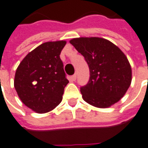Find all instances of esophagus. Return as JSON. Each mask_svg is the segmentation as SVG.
I'll use <instances>...</instances> for the list:
<instances>
[{
	"instance_id": "34e87169",
	"label": "esophagus",
	"mask_w": 148,
	"mask_h": 148,
	"mask_svg": "<svg viewBox=\"0 0 148 148\" xmlns=\"http://www.w3.org/2000/svg\"><path fill=\"white\" fill-rule=\"evenodd\" d=\"M76 78H77V75H76V74H74V75H72L71 77V81H75Z\"/></svg>"
}]
</instances>
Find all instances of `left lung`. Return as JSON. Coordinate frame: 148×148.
<instances>
[{
    "label": "left lung",
    "mask_w": 148,
    "mask_h": 148,
    "mask_svg": "<svg viewBox=\"0 0 148 148\" xmlns=\"http://www.w3.org/2000/svg\"><path fill=\"white\" fill-rule=\"evenodd\" d=\"M85 58L90 80L81 87L82 99L99 108H107L120 100L132 83V67L117 45L102 38H77L70 41Z\"/></svg>",
    "instance_id": "left-lung-1"
}]
</instances>
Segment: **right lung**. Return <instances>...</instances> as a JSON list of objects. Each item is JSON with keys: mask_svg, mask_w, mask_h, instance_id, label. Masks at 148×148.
Instances as JSON below:
<instances>
[{"mask_svg": "<svg viewBox=\"0 0 148 148\" xmlns=\"http://www.w3.org/2000/svg\"><path fill=\"white\" fill-rule=\"evenodd\" d=\"M66 41L42 43L21 62L14 77V87L21 102L39 114L58 106L69 81L60 58Z\"/></svg>", "mask_w": 148, "mask_h": 148, "instance_id": "1", "label": "right lung"}]
</instances>
